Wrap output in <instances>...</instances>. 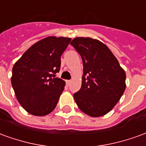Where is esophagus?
<instances>
[{
	"label": "esophagus",
	"mask_w": 146,
	"mask_h": 146,
	"mask_svg": "<svg viewBox=\"0 0 146 146\" xmlns=\"http://www.w3.org/2000/svg\"><path fill=\"white\" fill-rule=\"evenodd\" d=\"M66 83L67 86H70V84H71V80H66Z\"/></svg>",
	"instance_id": "1"
}]
</instances>
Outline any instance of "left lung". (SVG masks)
<instances>
[{"mask_svg": "<svg viewBox=\"0 0 146 146\" xmlns=\"http://www.w3.org/2000/svg\"><path fill=\"white\" fill-rule=\"evenodd\" d=\"M83 60L81 88L73 95L80 110L92 117L107 114L119 101L126 88V73L110 48L92 37L71 41Z\"/></svg>", "mask_w": 146, "mask_h": 146, "instance_id": "8db88e82", "label": "left lung"}]
</instances>
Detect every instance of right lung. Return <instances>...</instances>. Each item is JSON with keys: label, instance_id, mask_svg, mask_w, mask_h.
<instances>
[{"label": "right lung", "instance_id": "1", "mask_svg": "<svg viewBox=\"0 0 146 146\" xmlns=\"http://www.w3.org/2000/svg\"><path fill=\"white\" fill-rule=\"evenodd\" d=\"M71 38L51 36L33 44L14 64L11 81L17 100L27 113L43 116L56 107L66 82L55 78L61 55Z\"/></svg>", "mask_w": 146, "mask_h": 146}]
</instances>
